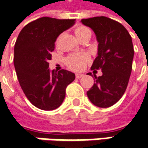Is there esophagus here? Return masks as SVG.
<instances>
[{
	"label": "esophagus",
	"mask_w": 148,
	"mask_h": 148,
	"mask_svg": "<svg viewBox=\"0 0 148 148\" xmlns=\"http://www.w3.org/2000/svg\"><path fill=\"white\" fill-rule=\"evenodd\" d=\"M84 76V74H75V77H76V79H80Z\"/></svg>",
	"instance_id": "obj_1"
}]
</instances>
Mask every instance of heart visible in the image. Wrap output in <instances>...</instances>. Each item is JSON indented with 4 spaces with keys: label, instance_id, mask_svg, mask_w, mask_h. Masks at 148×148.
Instances as JSON below:
<instances>
[{
    "label": "heart",
    "instance_id": "1",
    "mask_svg": "<svg viewBox=\"0 0 148 148\" xmlns=\"http://www.w3.org/2000/svg\"><path fill=\"white\" fill-rule=\"evenodd\" d=\"M74 31L75 36H77V38L79 40H82L85 38H90L92 35L91 30L84 25H79L75 27ZM88 61H89V56L85 53L69 55L65 58V60H64L65 64L68 67L74 71L83 70Z\"/></svg>",
    "mask_w": 148,
    "mask_h": 148
}]
</instances>
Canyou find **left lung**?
Listing matches in <instances>:
<instances>
[{"label": "left lung", "instance_id": "left-lung-1", "mask_svg": "<svg viewBox=\"0 0 148 148\" xmlns=\"http://www.w3.org/2000/svg\"><path fill=\"white\" fill-rule=\"evenodd\" d=\"M81 22L93 29L99 42L98 56L91 69L103 73L99 77L94 75L95 83L87 92L88 98L95 106L111 107L125 93L131 75L132 37L122 24L105 16L83 19Z\"/></svg>", "mask_w": 148, "mask_h": 148}]
</instances>
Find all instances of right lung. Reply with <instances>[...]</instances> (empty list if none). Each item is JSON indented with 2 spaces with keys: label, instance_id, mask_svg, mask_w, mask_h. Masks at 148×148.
<instances>
[{
  "label": "right lung",
  "instance_id": "obj_1",
  "mask_svg": "<svg viewBox=\"0 0 148 148\" xmlns=\"http://www.w3.org/2000/svg\"><path fill=\"white\" fill-rule=\"evenodd\" d=\"M75 19L41 17L27 24L20 32L14 49V65L20 85L26 98L36 108L54 110L62 104L66 87L75 74L49 69L55 42L70 28Z\"/></svg>",
  "mask_w": 148,
  "mask_h": 148
}]
</instances>
